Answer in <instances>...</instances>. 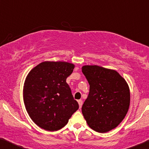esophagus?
I'll return each instance as SVG.
<instances>
[{"label":"esophagus","instance_id":"esophagus-1","mask_svg":"<svg viewBox=\"0 0 149 149\" xmlns=\"http://www.w3.org/2000/svg\"><path fill=\"white\" fill-rule=\"evenodd\" d=\"M77 102H78L79 108H81V106H82V104H83V101H82L81 100H78Z\"/></svg>","mask_w":149,"mask_h":149}]
</instances>
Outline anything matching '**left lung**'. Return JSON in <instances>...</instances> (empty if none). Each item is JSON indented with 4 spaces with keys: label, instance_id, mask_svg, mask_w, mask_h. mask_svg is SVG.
<instances>
[{
    "label": "left lung",
    "instance_id": "obj_1",
    "mask_svg": "<svg viewBox=\"0 0 149 149\" xmlns=\"http://www.w3.org/2000/svg\"><path fill=\"white\" fill-rule=\"evenodd\" d=\"M82 72L90 84V92L81 107L88 126L104 133L123 121L130 106L128 84L116 71L97 65H84Z\"/></svg>",
    "mask_w": 149,
    "mask_h": 149
}]
</instances>
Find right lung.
I'll return each mask as SVG.
<instances>
[{
  "label": "right lung",
  "mask_w": 149,
  "mask_h": 149,
  "mask_svg": "<svg viewBox=\"0 0 149 149\" xmlns=\"http://www.w3.org/2000/svg\"><path fill=\"white\" fill-rule=\"evenodd\" d=\"M74 65L44 61L29 73L23 87L24 103L32 120L40 128L55 131L64 127L79 108L66 79Z\"/></svg>",
  "instance_id": "add662e5"
}]
</instances>
